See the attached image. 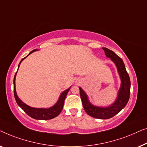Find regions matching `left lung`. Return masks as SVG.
Returning <instances> with one entry per match:
<instances>
[{
  "mask_svg": "<svg viewBox=\"0 0 147 147\" xmlns=\"http://www.w3.org/2000/svg\"><path fill=\"white\" fill-rule=\"evenodd\" d=\"M102 49L107 57L110 58L115 63L121 78V86L119 91L117 100L113 105L107 108L94 107L88 102L87 96L82 88H79V90L82 106L86 113L90 117L96 119H108L118 114L127 105L131 92V81L123 60L111 50L107 48H102Z\"/></svg>",
  "mask_w": 147,
  "mask_h": 147,
  "instance_id": "8db88e82",
  "label": "left lung"
}]
</instances>
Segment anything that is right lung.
I'll list each match as a JSON object with an SVG mask.
<instances>
[{
	"mask_svg": "<svg viewBox=\"0 0 147 147\" xmlns=\"http://www.w3.org/2000/svg\"><path fill=\"white\" fill-rule=\"evenodd\" d=\"M35 51H36V49L32 51L28 55H29L30 54H31ZM26 57L23 58V59L21 60V61H20V63H21V62L23 61ZM20 63H19V65H18V67H19ZM16 73H17V72H16ZM16 73H15V75H14V81H13L14 98H15L16 103H17L18 106H19L20 108H21L22 110L26 113V114H27L28 116H30V117H32L33 119H36V120H49L57 117V116L61 113L62 110H63L65 99L66 98V96H67L68 92L69 91L70 88H68L67 90H65V91L61 94L58 102L56 103L53 107H51V108H49V109L32 108V107H28V105H26L24 104V102H22L17 96V94H16V89H15V78H16Z\"/></svg>",
	"mask_w": 147,
	"mask_h": 147,
	"instance_id": "right-lung-1",
	"label": "right lung"
}]
</instances>
